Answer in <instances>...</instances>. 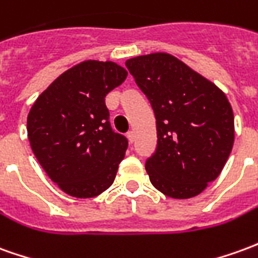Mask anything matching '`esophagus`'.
<instances>
[{
	"label": "esophagus",
	"instance_id": "34e87169",
	"mask_svg": "<svg viewBox=\"0 0 258 258\" xmlns=\"http://www.w3.org/2000/svg\"><path fill=\"white\" fill-rule=\"evenodd\" d=\"M127 138H128L130 142H134L135 141V133H134V131H128V133H127Z\"/></svg>",
	"mask_w": 258,
	"mask_h": 258
}]
</instances>
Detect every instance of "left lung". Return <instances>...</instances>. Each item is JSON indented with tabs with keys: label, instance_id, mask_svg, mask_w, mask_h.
<instances>
[{
	"label": "left lung",
	"instance_id": "1",
	"mask_svg": "<svg viewBox=\"0 0 258 258\" xmlns=\"http://www.w3.org/2000/svg\"><path fill=\"white\" fill-rule=\"evenodd\" d=\"M154 109L158 145L149 180L172 198H191L222 172L235 141L229 100L211 81L167 53L125 61Z\"/></svg>",
	"mask_w": 258,
	"mask_h": 258
}]
</instances>
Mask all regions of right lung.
<instances>
[{
  "label": "right lung",
  "mask_w": 258,
  "mask_h": 258,
  "mask_svg": "<svg viewBox=\"0 0 258 258\" xmlns=\"http://www.w3.org/2000/svg\"><path fill=\"white\" fill-rule=\"evenodd\" d=\"M125 78L116 62L84 61L61 74L29 111L33 154L73 197H96L116 179L128 141L111 128L104 98Z\"/></svg>",
  "instance_id": "add662e5"
}]
</instances>
